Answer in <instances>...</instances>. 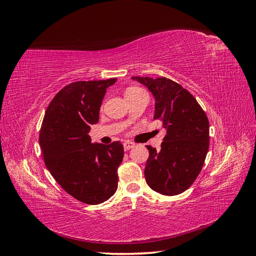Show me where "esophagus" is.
Here are the masks:
<instances>
[{
    "instance_id": "obj_1",
    "label": "esophagus",
    "mask_w": 256,
    "mask_h": 256,
    "mask_svg": "<svg viewBox=\"0 0 256 256\" xmlns=\"http://www.w3.org/2000/svg\"><path fill=\"white\" fill-rule=\"evenodd\" d=\"M123 147H124V150L128 151L130 149H132L133 147H135V144L134 142H126L123 144Z\"/></svg>"
}]
</instances>
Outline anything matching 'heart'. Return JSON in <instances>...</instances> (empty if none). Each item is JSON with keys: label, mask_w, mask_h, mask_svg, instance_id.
Returning <instances> with one entry per match:
<instances>
[{"label": "heart", "mask_w": 256, "mask_h": 256, "mask_svg": "<svg viewBox=\"0 0 256 256\" xmlns=\"http://www.w3.org/2000/svg\"><path fill=\"white\" fill-rule=\"evenodd\" d=\"M140 91H142V90L140 89V88H136V86L128 88V89H126V96H128V94H134V93L140 92Z\"/></svg>", "instance_id": "heart-1"}]
</instances>
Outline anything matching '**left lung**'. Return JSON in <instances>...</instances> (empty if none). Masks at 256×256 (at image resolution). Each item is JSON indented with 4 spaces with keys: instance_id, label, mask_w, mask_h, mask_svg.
I'll use <instances>...</instances> for the list:
<instances>
[{
    "instance_id": "1",
    "label": "left lung",
    "mask_w": 256,
    "mask_h": 256,
    "mask_svg": "<svg viewBox=\"0 0 256 256\" xmlns=\"http://www.w3.org/2000/svg\"><path fill=\"white\" fill-rule=\"evenodd\" d=\"M154 98V116L165 130L158 151L147 146V184L160 194L178 195L198 176L209 149V121L195 98L179 84L165 77H132Z\"/></svg>"
}]
</instances>
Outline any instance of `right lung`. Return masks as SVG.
<instances>
[{
	"mask_svg": "<svg viewBox=\"0 0 256 256\" xmlns=\"http://www.w3.org/2000/svg\"><path fill=\"white\" fill-rule=\"evenodd\" d=\"M116 78L76 82L51 100L44 116L40 144L46 167L70 195L88 205L104 202L118 188L120 142H91L90 126L98 122L107 88Z\"/></svg>",
	"mask_w": 256,
	"mask_h": 256,
	"instance_id": "obj_1",
	"label": "right lung"
}]
</instances>
